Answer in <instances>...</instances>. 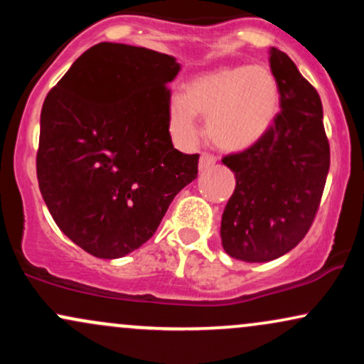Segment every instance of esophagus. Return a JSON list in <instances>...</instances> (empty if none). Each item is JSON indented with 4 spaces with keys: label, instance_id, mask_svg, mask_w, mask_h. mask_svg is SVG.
Instances as JSON below:
<instances>
[{
    "label": "esophagus",
    "instance_id": "34e87169",
    "mask_svg": "<svg viewBox=\"0 0 364 364\" xmlns=\"http://www.w3.org/2000/svg\"><path fill=\"white\" fill-rule=\"evenodd\" d=\"M217 162V157L215 156H212V154H208V152H203L202 156H200V171H207V169H210L212 166H214Z\"/></svg>",
    "mask_w": 364,
    "mask_h": 364
}]
</instances>
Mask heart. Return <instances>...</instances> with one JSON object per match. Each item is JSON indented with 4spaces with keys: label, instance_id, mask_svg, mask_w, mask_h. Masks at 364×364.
<instances>
[{
    "label": "heart",
    "instance_id": "1",
    "mask_svg": "<svg viewBox=\"0 0 364 364\" xmlns=\"http://www.w3.org/2000/svg\"><path fill=\"white\" fill-rule=\"evenodd\" d=\"M279 111V83L267 66H225L202 73L169 102V127L183 144L196 139V114L207 116L208 139L241 150L265 135Z\"/></svg>",
    "mask_w": 364,
    "mask_h": 364
}]
</instances>
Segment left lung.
Returning a JSON list of instances; mask_svg holds the SVG:
<instances>
[{"label":"left lung","instance_id":"obj_1","mask_svg":"<svg viewBox=\"0 0 364 364\" xmlns=\"http://www.w3.org/2000/svg\"><path fill=\"white\" fill-rule=\"evenodd\" d=\"M269 54L281 112L260 140L223 157L236 188L220 237L225 253L243 262L275 260L306 236L330 168L318 92L286 53L272 48Z\"/></svg>","mask_w":364,"mask_h":364}]
</instances>
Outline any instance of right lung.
Listing matches in <instances>:
<instances>
[{
	"mask_svg": "<svg viewBox=\"0 0 364 364\" xmlns=\"http://www.w3.org/2000/svg\"><path fill=\"white\" fill-rule=\"evenodd\" d=\"M173 56L92 46L49 90L41 112L37 181L54 223L97 258H119L157 231L198 174V154L173 147Z\"/></svg>",
	"mask_w": 364,
	"mask_h": 364,
	"instance_id": "obj_1",
	"label": "right lung"
}]
</instances>
